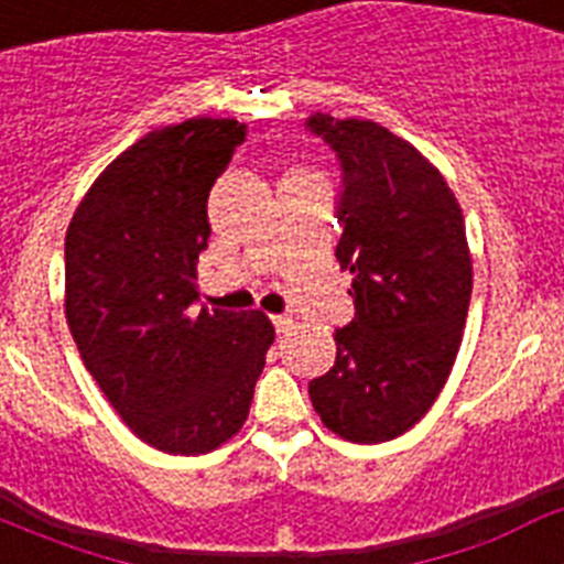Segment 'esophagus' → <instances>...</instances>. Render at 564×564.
<instances>
[{
	"label": "esophagus",
	"instance_id": "obj_1",
	"mask_svg": "<svg viewBox=\"0 0 564 564\" xmlns=\"http://www.w3.org/2000/svg\"><path fill=\"white\" fill-rule=\"evenodd\" d=\"M273 327H276V336L279 338H285L288 333L293 330V318L291 316H271Z\"/></svg>",
	"mask_w": 564,
	"mask_h": 564
}]
</instances>
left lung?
Instances as JSON below:
<instances>
[{"instance_id":"1","label":"left lung","mask_w":564,"mask_h":564,"mask_svg":"<svg viewBox=\"0 0 564 564\" xmlns=\"http://www.w3.org/2000/svg\"><path fill=\"white\" fill-rule=\"evenodd\" d=\"M305 129L341 166L336 259L356 302V318L333 333L336 364L307 392L344 441H392L430 412L460 350L466 223L443 174L381 123L313 112Z\"/></svg>"}]
</instances>
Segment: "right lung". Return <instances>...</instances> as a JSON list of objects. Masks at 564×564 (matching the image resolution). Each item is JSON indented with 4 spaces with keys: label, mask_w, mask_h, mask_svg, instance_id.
Masks as SVG:
<instances>
[{
    "label": "right lung",
    "mask_w": 564,
    "mask_h": 564,
    "mask_svg": "<svg viewBox=\"0 0 564 564\" xmlns=\"http://www.w3.org/2000/svg\"><path fill=\"white\" fill-rule=\"evenodd\" d=\"M242 141L234 118L143 134L98 174L64 239V313L84 367L166 455H206L242 430L273 344L265 313L194 311L208 192Z\"/></svg>",
    "instance_id": "1"
}]
</instances>
